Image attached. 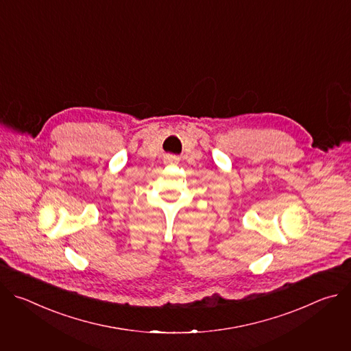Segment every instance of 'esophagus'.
I'll return each mask as SVG.
<instances>
[{
    "mask_svg": "<svg viewBox=\"0 0 351 351\" xmlns=\"http://www.w3.org/2000/svg\"><path fill=\"white\" fill-rule=\"evenodd\" d=\"M167 162H169V164H175V162H178V158L171 156V157H168V158H167Z\"/></svg>",
    "mask_w": 351,
    "mask_h": 351,
    "instance_id": "esophagus-1",
    "label": "esophagus"
}]
</instances>
